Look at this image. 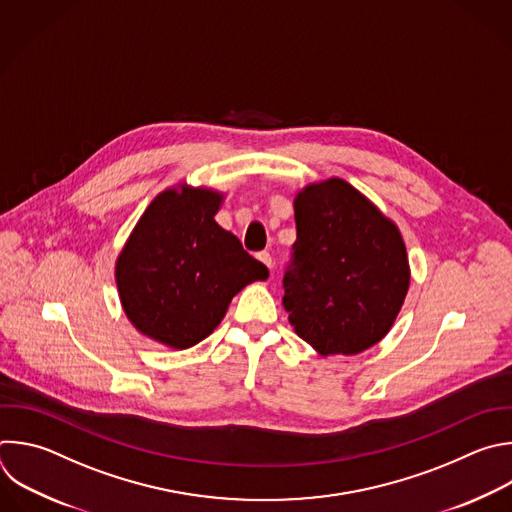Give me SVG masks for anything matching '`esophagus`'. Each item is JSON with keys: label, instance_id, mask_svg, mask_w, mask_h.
Here are the masks:
<instances>
[{"label": "esophagus", "instance_id": "esophagus-1", "mask_svg": "<svg viewBox=\"0 0 512 512\" xmlns=\"http://www.w3.org/2000/svg\"><path fill=\"white\" fill-rule=\"evenodd\" d=\"M257 259H259L261 263H265V265L271 269V263H273V261H271V255H269L267 251H261V253H257Z\"/></svg>", "mask_w": 512, "mask_h": 512}]
</instances>
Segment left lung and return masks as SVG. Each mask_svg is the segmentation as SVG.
Listing matches in <instances>:
<instances>
[{"instance_id": "obj_1", "label": "left lung", "mask_w": 512, "mask_h": 512, "mask_svg": "<svg viewBox=\"0 0 512 512\" xmlns=\"http://www.w3.org/2000/svg\"><path fill=\"white\" fill-rule=\"evenodd\" d=\"M297 241L283 277V307L319 356H356L394 325L410 265L400 229L342 179L295 195Z\"/></svg>"}]
</instances>
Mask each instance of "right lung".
<instances>
[{
  "mask_svg": "<svg viewBox=\"0 0 512 512\" xmlns=\"http://www.w3.org/2000/svg\"><path fill=\"white\" fill-rule=\"evenodd\" d=\"M223 193L179 185L142 213L116 259L130 323L154 342L187 350L213 333L231 299L269 277L241 241L217 225Z\"/></svg>",
  "mask_w": 512,
  "mask_h": 512,
  "instance_id": "add662e5",
  "label": "right lung"
}]
</instances>
